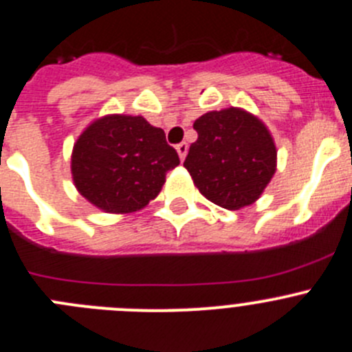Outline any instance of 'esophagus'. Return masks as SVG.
<instances>
[{"mask_svg":"<svg viewBox=\"0 0 352 352\" xmlns=\"http://www.w3.org/2000/svg\"><path fill=\"white\" fill-rule=\"evenodd\" d=\"M175 148H177V153H179L180 160L184 161V157H186V154H188V144H186V142H180Z\"/></svg>","mask_w":352,"mask_h":352,"instance_id":"esophagus-1","label":"esophagus"}]
</instances>
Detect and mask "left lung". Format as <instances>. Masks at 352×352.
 <instances>
[{
	"label": "left lung",
	"instance_id": "1",
	"mask_svg": "<svg viewBox=\"0 0 352 352\" xmlns=\"http://www.w3.org/2000/svg\"><path fill=\"white\" fill-rule=\"evenodd\" d=\"M192 128L198 140L184 161L199 192L239 210L254 204L275 173L277 151L267 126L242 109L208 112Z\"/></svg>",
	"mask_w": 352,
	"mask_h": 352
}]
</instances>
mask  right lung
Returning <instances> with one entry per match:
<instances>
[{
  "label": "right lung",
  "mask_w": 352,
  "mask_h": 352,
  "mask_svg": "<svg viewBox=\"0 0 352 352\" xmlns=\"http://www.w3.org/2000/svg\"><path fill=\"white\" fill-rule=\"evenodd\" d=\"M179 163L161 128L140 116H107L78 137L72 173L78 192L91 204L112 214H128L156 198L166 172Z\"/></svg>",
  "instance_id": "right-lung-1"
}]
</instances>
